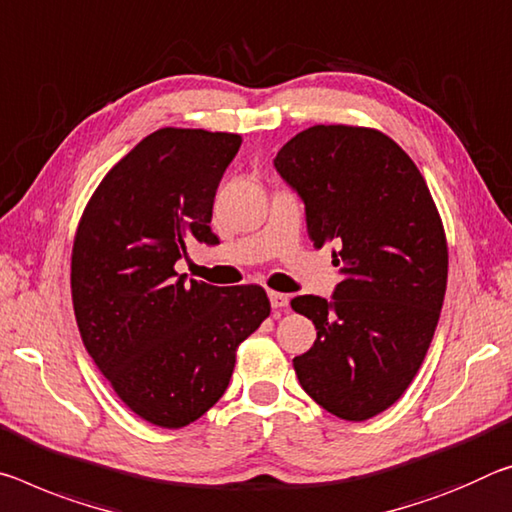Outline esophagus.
Wrapping results in <instances>:
<instances>
[{
	"label": "esophagus",
	"instance_id": "34e87169",
	"mask_svg": "<svg viewBox=\"0 0 512 512\" xmlns=\"http://www.w3.org/2000/svg\"><path fill=\"white\" fill-rule=\"evenodd\" d=\"M269 300H271V305L275 307V310H285V307L289 305V296L280 294V291H269Z\"/></svg>",
	"mask_w": 512,
	"mask_h": 512
}]
</instances>
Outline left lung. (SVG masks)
<instances>
[{
	"label": "left lung",
	"instance_id": "left-lung-1",
	"mask_svg": "<svg viewBox=\"0 0 512 512\" xmlns=\"http://www.w3.org/2000/svg\"><path fill=\"white\" fill-rule=\"evenodd\" d=\"M273 164L344 275L330 300H291L316 328L294 358L298 383L330 415L371 419L401 399L433 342L449 273L440 212L415 161L378 129L314 125Z\"/></svg>",
	"mask_w": 512,
	"mask_h": 512
}]
</instances>
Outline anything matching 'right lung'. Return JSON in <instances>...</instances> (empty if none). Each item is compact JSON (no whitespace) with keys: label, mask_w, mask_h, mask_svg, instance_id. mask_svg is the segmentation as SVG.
I'll list each match as a JSON object with an SVG mask.
<instances>
[{"label":"right lung","mask_w":512,"mask_h":512,"mask_svg":"<svg viewBox=\"0 0 512 512\" xmlns=\"http://www.w3.org/2000/svg\"><path fill=\"white\" fill-rule=\"evenodd\" d=\"M239 134L164 127L97 186L72 246L70 287L88 355L141 419L182 428L230 385L237 348L271 314L257 285L214 287L177 275L196 239L216 246L218 182Z\"/></svg>","instance_id":"1"}]
</instances>
